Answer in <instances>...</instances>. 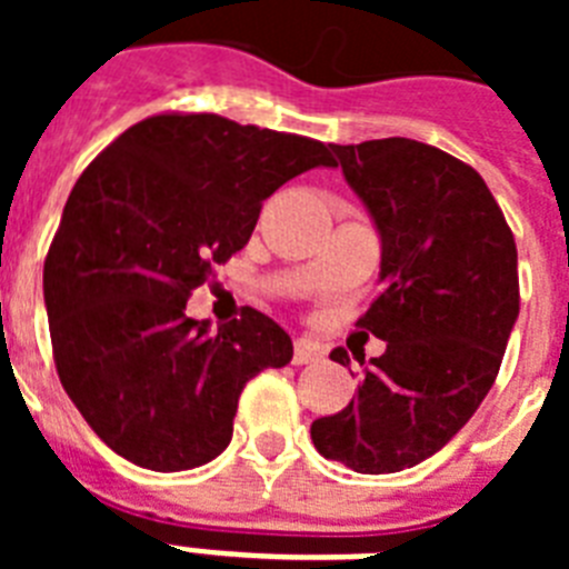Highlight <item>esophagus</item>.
Instances as JSON below:
<instances>
[{"label": "esophagus", "instance_id": "obj_1", "mask_svg": "<svg viewBox=\"0 0 569 569\" xmlns=\"http://www.w3.org/2000/svg\"><path fill=\"white\" fill-rule=\"evenodd\" d=\"M321 350L310 339H296L293 345V365H310V361H319Z\"/></svg>", "mask_w": 569, "mask_h": 569}]
</instances>
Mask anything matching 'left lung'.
<instances>
[{
	"label": "left lung",
	"instance_id": "obj_1",
	"mask_svg": "<svg viewBox=\"0 0 569 569\" xmlns=\"http://www.w3.org/2000/svg\"><path fill=\"white\" fill-rule=\"evenodd\" d=\"M330 150L379 230L381 293L359 325L387 350L310 439L381 476L439 453L490 393L519 319V253L485 179L456 156L401 136ZM330 359L350 365L345 347Z\"/></svg>",
	"mask_w": 569,
	"mask_h": 569
}]
</instances>
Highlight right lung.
<instances>
[{
    "mask_svg": "<svg viewBox=\"0 0 569 569\" xmlns=\"http://www.w3.org/2000/svg\"><path fill=\"white\" fill-rule=\"evenodd\" d=\"M310 168L333 159L305 136L162 113L79 176L44 259V308L64 393L113 453L156 472L208 465L244 385L293 359L259 310L210 333L184 308L248 244L261 202Z\"/></svg>",
    "mask_w": 569,
    "mask_h": 569,
    "instance_id": "obj_1",
    "label": "right lung"
}]
</instances>
